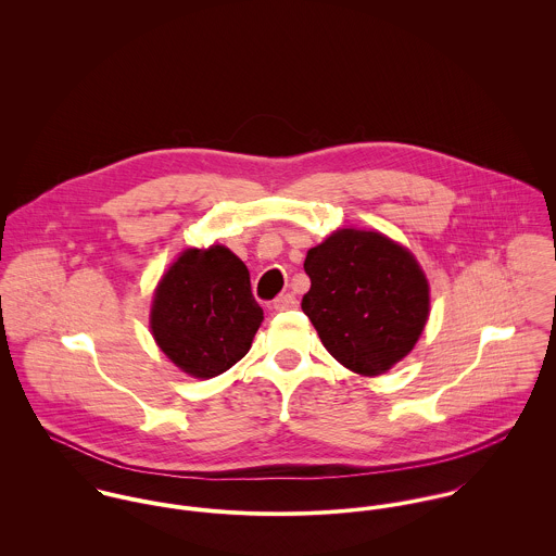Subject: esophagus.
Masks as SVG:
<instances>
[{"instance_id":"esophagus-1","label":"esophagus","mask_w":556,"mask_h":556,"mask_svg":"<svg viewBox=\"0 0 556 556\" xmlns=\"http://www.w3.org/2000/svg\"><path fill=\"white\" fill-rule=\"evenodd\" d=\"M298 308V300L295 295L287 293V295H280L276 302H274V311L276 313H287V311H295Z\"/></svg>"}]
</instances>
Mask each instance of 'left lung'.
<instances>
[{
  "instance_id": "1",
  "label": "left lung",
  "mask_w": 556,
  "mask_h": 556,
  "mask_svg": "<svg viewBox=\"0 0 556 556\" xmlns=\"http://www.w3.org/2000/svg\"><path fill=\"white\" fill-rule=\"evenodd\" d=\"M304 269L302 311L336 362L379 377L413 351L430 317V285L406 245L342 227L308 250Z\"/></svg>"
}]
</instances>
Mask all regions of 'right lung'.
<instances>
[{
	"label": "right lung",
	"instance_id": "obj_1",
	"mask_svg": "<svg viewBox=\"0 0 556 556\" xmlns=\"http://www.w3.org/2000/svg\"><path fill=\"white\" fill-rule=\"evenodd\" d=\"M263 308L245 263L223 243L186 248L154 289L150 331L170 364L194 379H214L250 351Z\"/></svg>",
	"mask_w": 556,
	"mask_h": 556
}]
</instances>
